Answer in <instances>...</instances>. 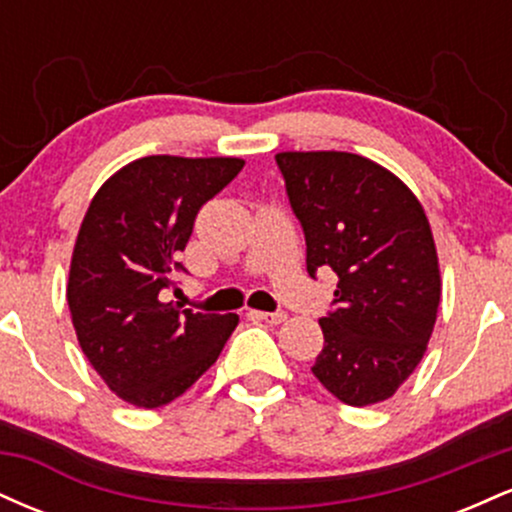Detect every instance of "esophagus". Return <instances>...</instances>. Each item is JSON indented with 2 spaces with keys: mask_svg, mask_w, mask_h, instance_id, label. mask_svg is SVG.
Instances as JSON below:
<instances>
[{
  "mask_svg": "<svg viewBox=\"0 0 512 512\" xmlns=\"http://www.w3.org/2000/svg\"><path fill=\"white\" fill-rule=\"evenodd\" d=\"M250 315L257 317V320L267 322V325H281V322H286V313H264V310H252Z\"/></svg>",
  "mask_w": 512,
  "mask_h": 512,
  "instance_id": "esophagus-1",
  "label": "esophagus"
}]
</instances>
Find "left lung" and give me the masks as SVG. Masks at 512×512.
<instances>
[{
	"label": "left lung",
	"mask_w": 512,
	"mask_h": 512,
	"mask_svg": "<svg viewBox=\"0 0 512 512\" xmlns=\"http://www.w3.org/2000/svg\"><path fill=\"white\" fill-rule=\"evenodd\" d=\"M308 245L339 276L313 373L349 407L390 399L426 354L440 305L431 223L395 173L346 151L276 154Z\"/></svg>",
	"instance_id": "obj_1"
}]
</instances>
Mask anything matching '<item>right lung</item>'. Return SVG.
Instances as JSON below:
<instances>
[{
    "instance_id": "add662e5",
    "label": "right lung",
    "mask_w": 512,
    "mask_h": 512,
    "mask_svg": "<svg viewBox=\"0 0 512 512\" xmlns=\"http://www.w3.org/2000/svg\"><path fill=\"white\" fill-rule=\"evenodd\" d=\"M243 166L233 156H144L110 175L88 204L67 303L88 363L127 404L173 402L214 366L236 330V313L180 310L158 293L175 284V257L197 211Z\"/></svg>"
}]
</instances>
